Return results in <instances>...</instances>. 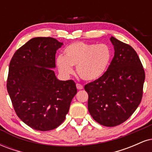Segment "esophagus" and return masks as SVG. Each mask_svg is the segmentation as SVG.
<instances>
[{
  "mask_svg": "<svg viewBox=\"0 0 152 152\" xmlns=\"http://www.w3.org/2000/svg\"><path fill=\"white\" fill-rule=\"evenodd\" d=\"M76 88H77V89L78 90H81L83 89V87L81 84H80V83H76Z\"/></svg>",
  "mask_w": 152,
  "mask_h": 152,
  "instance_id": "34e87169",
  "label": "esophagus"
}]
</instances>
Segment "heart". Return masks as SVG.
<instances>
[{
    "mask_svg": "<svg viewBox=\"0 0 152 152\" xmlns=\"http://www.w3.org/2000/svg\"><path fill=\"white\" fill-rule=\"evenodd\" d=\"M64 56H58L56 65L64 76L74 73L72 66H76L78 76L84 81H95L106 72L111 58L109 47L106 44L74 42L66 46Z\"/></svg>",
    "mask_w": 152,
    "mask_h": 152,
    "instance_id": "1",
    "label": "heart"
}]
</instances>
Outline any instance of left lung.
Listing matches in <instances>:
<instances>
[{
    "label": "left lung",
    "mask_w": 152,
    "mask_h": 152,
    "mask_svg": "<svg viewBox=\"0 0 152 152\" xmlns=\"http://www.w3.org/2000/svg\"><path fill=\"white\" fill-rule=\"evenodd\" d=\"M114 56L102 77L85 85L88 109L99 124L116 126L133 114L142 102L145 73L137 52L111 36Z\"/></svg>",
    "instance_id": "obj_1"
}]
</instances>
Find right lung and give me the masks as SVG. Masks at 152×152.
<instances>
[{
    "mask_svg": "<svg viewBox=\"0 0 152 152\" xmlns=\"http://www.w3.org/2000/svg\"><path fill=\"white\" fill-rule=\"evenodd\" d=\"M62 45L53 38H34L10 60L7 91L17 116L34 129L46 132L61 124L77 93L73 80L59 81L51 69Z\"/></svg>",
    "mask_w": 152,
    "mask_h": 152,
    "instance_id": "add662e5",
    "label": "right lung"
}]
</instances>
